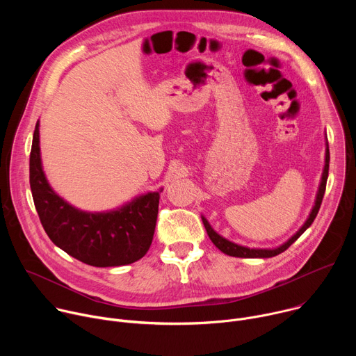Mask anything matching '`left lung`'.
Listing matches in <instances>:
<instances>
[{"label":"left lung","instance_id":"obj_1","mask_svg":"<svg viewBox=\"0 0 356 356\" xmlns=\"http://www.w3.org/2000/svg\"><path fill=\"white\" fill-rule=\"evenodd\" d=\"M328 169H330V149H328V143H327V150H325V166H324V172H323V177H321V183H320V187H318V193H317V198H316V204L310 213V217L307 218V221L304 222V225L287 241L284 242L283 245H280L279 248H275V249H250V248H246V246H241V245H236L225 238H222L221 235H218L213 228L211 225L209 224V221L201 217L202 220V224H204L206 227V231L210 236V239L213 241V243L224 253H227V255L229 257H235V258H272V257H276L279 255V253L284 252L293 242H296L300 235L306 231L312 224L313 221L316 220L317 214H318V210L321 207V202H323V197H324V193H325V186H327V179H328Z\"/></svg>","mask_w":356,"mask_h":356}]
</instances>
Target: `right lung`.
<instances>
[{
	"label": "right lung",
	"mask_w": 356,
	"mask_h": 356,
	"mask_svg": "<svg viewBox=\"0 0 356 356\" xmlns=\"http://www.w3.org/2000/svg\"><path fill=\"white\" fill-rule=\"evenodd\" d=\"M29 183L43 229L70 257L97 268L129 265L145 257L155 234L158 191L139 195L128 204L104 213L72 207L50 188L42 170L39 122L32 139Z\"/></svg>",
	"instance_id": "add662e5"
}]
</instances>
